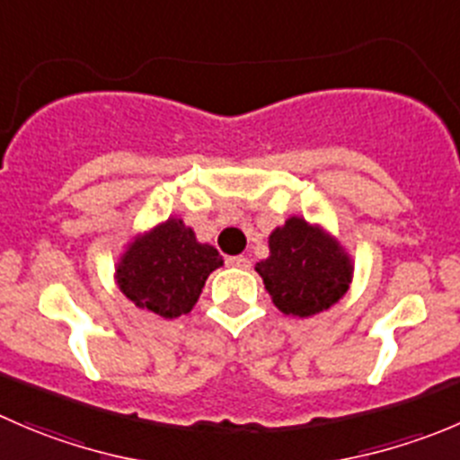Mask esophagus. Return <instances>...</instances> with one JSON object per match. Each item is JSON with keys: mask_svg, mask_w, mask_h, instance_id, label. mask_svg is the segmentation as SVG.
Here are the masks:
<instances>
[{"mask_svg": "<svg viewBox=\"0 0 460 460\" xmlns=\"http://www.w3.org/2000/svg\"><path fill=\"white\" fill-rule=\"evenodd\" d=\"M226 265L238 267V270H249V265H252V262H249L247 256H229L226 258Z\"/></svg>", "mask_w": 460, "mask_h": 460, "instance_id": "34e87169", "label": "esophagus"}]
</instances>
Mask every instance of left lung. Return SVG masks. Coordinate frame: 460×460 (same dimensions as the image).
<instances>
[{"mask_svg":"<svg viewBox=\"0 0 460 460\" xmlns=\"http://www.w3.org/2000/svg\"><path fill=\"white\" fill-rule=\"evenodd\" d=\"M353 258L332 234L292 216L270 234V256L256 262L283 314L312 316L332 307L353 283Z\"/></svg>","mask_w":460,"mask_h":460,"instance_id":"8db88e82","label":"left lung"}]
</instances>
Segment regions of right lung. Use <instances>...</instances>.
<instances>
[{
    "mask_svg": "<svg viewBox=\"0 0 460 460\" xmlns=\"http://www.w3.org/2000/svg\"><path fill=\"white\" fill-rule=\"evenodd\" d=\"M222 262L217 249L199 243L181 217H168L128 243L114 279L137 307L177 319L193 310L208 274Z\"/></svg>",
    "mask_w": 460,
    "mask_h": 460,
    "instance_id": "right-lung-1",
    "label": "right lung"
}]
</instances>
